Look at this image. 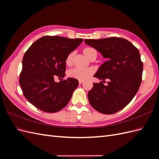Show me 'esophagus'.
<instances>
[{
    "label": "esophagus",
    "instance_id": "34e87169",
    "mask_svg": "<svg viewBox=\"0 0 159 159\" xmlns=\"http://www.w3.org/2000/svg\"><path fill=\"white\" fill-rule=\"evenodd\" d=\"M82 83H84V81L83 80H79V84H81Z\"/></svg>",
    "mask_w": 159,
    "mask_h": 159
}]
</instances>
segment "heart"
Listing matches in <instances>:
<instances>
[{"label":"heart","mask_w":159,"mask_h":159,"mask_svg":"<svg viewBox=\"0 0 159 159\" xmlns=\"http://www.w3.org/2000/svg\"><path fill=\"white\" fill-rule=\"evenodd\" d=\"M83 53L85 57H87L88 59H91V57L97 56V52L92 48L88 47L85 48L83 50ZM74 56V53L72 52L68 54V56L66 57V62L67 64H71L72 60H73V57ZM94 73V70L92 68H89L86 69H81L75 68L74 69H71L68 71V75L72 78H75L76 80H88L90 78V76Z\"/></svg>","instance_id":"1"}]
</instances>
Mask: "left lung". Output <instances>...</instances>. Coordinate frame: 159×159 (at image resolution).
<instances>
[{"label": "left lung", "mask_w": 159, "mask_h": 159, "mask_svg": "<svg viewBox=\"0 0 159 159\" xmlns=\"http://www.w3.org/2000/svg\"><path fill=\"white\" fill-rule=\"evenodd\" d=\"M86 44L93 47L106 58L94 77L105 86L94 83L88 92L90 105L103 114H113L127 105L136 95L142 81L143 64L139 51L132 43L121 38L99 40L85 39Z\"/></svg>", "instance_id": "left-lung-1"}]
</instances>
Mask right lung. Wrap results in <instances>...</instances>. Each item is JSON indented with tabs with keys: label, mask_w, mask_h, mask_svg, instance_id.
<instances>
[{
	"label": "right lung",
	"mask_w": 159,
	"mask_h": 159,
	"mask_svg": "<svg viewBox=\"0 0 159 159\" xmlns=\"http://www.w3.org/2000/svg\"><path fill=\"white\" fill-rule=\"evenodd\" d=\"M82 42V38L46 36L35 41L26 52L19 83L24 95L36 108L56 113L68 103L78 80L68 78L56 82L54 78L66 75V57Z\"/></svg>",
	"instance_id": "1"
}]
</instances>
